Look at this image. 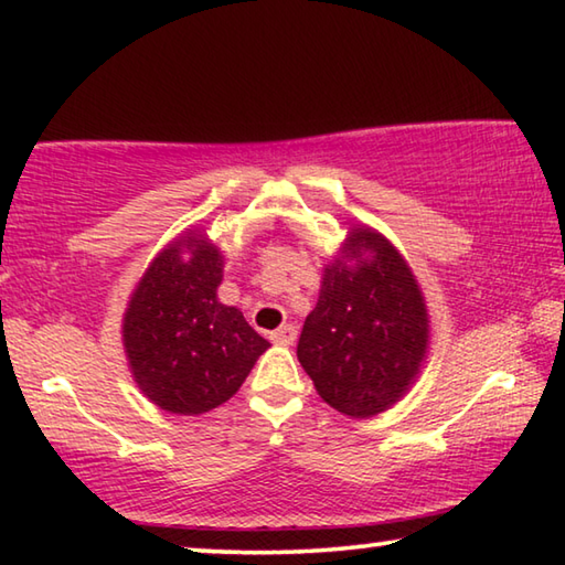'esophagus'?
I'll return each instance as SVG.
<instances>
[{
	"label": "esophagus",
	"instance_id": "esophagus-1",
	"mask_svg": "<svg viewBox=\"0 0 565 565\" xmlns=\"http://www.w3.org/2000/svg\"><path fill=\"white\" fill-rule=\"evenodd\" d=\"M296 333H299V331H296L294 323H284V327L271 331V341L281 343V347H289V343L296 341Z\"/></svg>",
	"mask_w": 565,
	"mask_h": 565
}]
</instances>
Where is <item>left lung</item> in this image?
I'll use <instances>...</instances> for the list:
<instances>
[{"label": "left lung", "mask_w": 565, "mask_h": 565, "mask_svg": "<svg viewBox=\"0 0 565 565\" xmlns=\"http://www.w3.org/2000/svg\"><path fill=\"white\" fill-rule=\"evenodd\" d=\"M341 254L343 259L323 271L296 356L329 406L369 418L414 384L426 353L428 317L414 274L384 236L353 228ZM349 255L356 265L345 262Z\"/></svg>", "instance_id": "left-lung-1"}]
</instances>
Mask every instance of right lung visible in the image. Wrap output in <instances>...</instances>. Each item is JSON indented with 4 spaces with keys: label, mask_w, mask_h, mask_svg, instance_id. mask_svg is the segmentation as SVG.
Here are the masks:
<instances>
[{
    "label": "right lung",
    "mask_w": 565,
    "mask_h": 565,
    "mask_svg": "<svg viewBox=\"0 0 565 565\" xmlns=\"http://www.w3.org/2000/svg\"><path fill=\"white\" fill-rule=\"evenodd\" d=\"M222 254L186 234L161 252L124 313L134 381L159 408L199 416L232 398L269 341L216 299Z\"/></svg>",
    "instance_id": "right-lung-1"
}]
</instances>
